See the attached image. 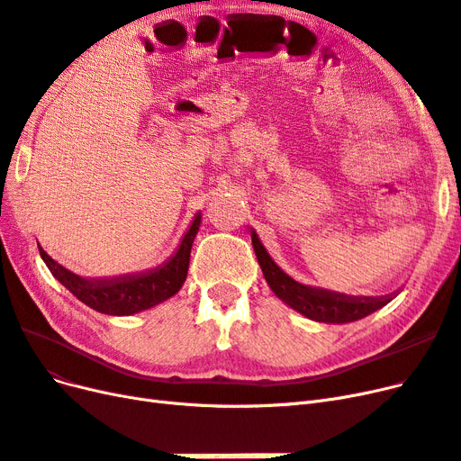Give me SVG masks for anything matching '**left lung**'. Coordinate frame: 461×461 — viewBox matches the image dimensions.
<instances>
[{"label": "left lung", "mask_w": 461, "mask_h": 461, "mask_svg": "<svg viewBox=\"0 0 461 461\" xmlns=\"http://www.w3.org/2000/svg\"><path fill=\"white\" fill-rule=\"evenodd\" d=\"M252 247H255L258 264L262 268V274L268 281L270 289L279 296L281 301L287 303L296 312H301L306 318L325 321V323H347L362 320L371 312L383 308L389 304L394 296H348V294H339L323 289H314L308 285L296 284L293 277H289L285 272H281L279 266L270 258L268 252L262 247L258 235L252 231Z\"/></svg>", "instance_id": "obj_1"}]
</instances>
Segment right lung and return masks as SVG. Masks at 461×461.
<instances>
[{"label": "right lung", "instance_id": "1", "mask_svg": "<svg viewBox=\"0 0 461 461\" xmlns=\"http://www.w3.org/2000/svg\"><path fill=\"white\" fill-rule=\"evenodd\" d=\"M199 224L201 214H197L195 220H193V224L184 235L182 245L176 250V255L168 262L158 266L157 270L138 276H122L114 279H84L63 268L61 264H57L41 247L38 249L50 272L61 281L78 301L101 312V314L130 316L170 299L172 294L182 289L187 277L191 245L199 231Z\"/></svg>", "mask_w": 461, "mask_h": 461}]
</instances>
